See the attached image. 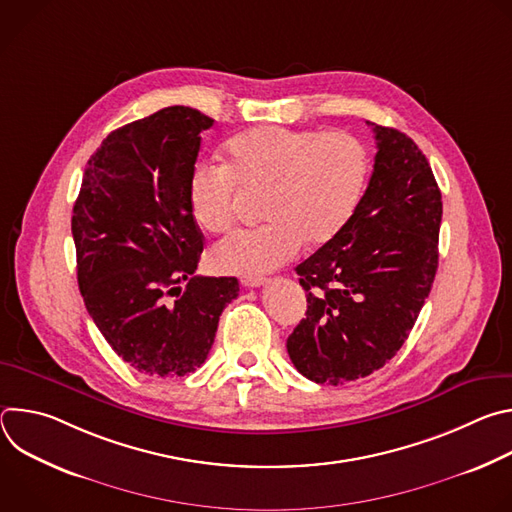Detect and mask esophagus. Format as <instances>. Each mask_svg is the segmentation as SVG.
I'll list each match as a JSON object with an SVG mask.
<instances>
[{"mask_svg": "<svg viewBox=\"0 0 512 512\" xmlns=\"http://www.w3.org/2000/svg\"><path fill=\"white\" fill-rule=\"evenodd\" d=\"M265 281L267 279L263 275H245V277H241V283L245 287H261Z\"/></svg>", "mask_w": 512, "mask_h": 512, "instance_id": "1", "label": "esophagus"}]
</instances>
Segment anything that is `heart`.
<instances>
[{"label": "heart", "instance_id": "heart-1", "mask_svg": "<svg viewBox=\"0 0 512 512\" xmlns=\"http://www.w3.org/2000/svg\"><path fill=\"white\" fill-rule=\"evenodd\" d=\"M369 178V156L346 131L255 127L227 143V164H198L188 182V204L206 233H225L237 214L239 190L265 192L267 225L218 243L210 265L223 273L271 271L302 245L320 247L340 235Z\"/></svg>", "mask_w": 512, "mask_h": 512}]
</instances>
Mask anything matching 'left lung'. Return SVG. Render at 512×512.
Segmentation results:
<instances>
[{"label": "left lung", "instance_id": "left-lung-1", "mask_svg": "<svg viewBox=\"0 0 512 512\" xmlns=\"http://www.w3.org/2000/svg\"><path fill=\"white\" fill-rule=\"evenodd\" d=\"M377 156L348 225L296 267L308 312L287 338L314 383L369 377L407 340L437 271L442 192L411 137L373 123Z\"/></svg>", "mask_w": 512, "mask_h": 512}]
</instances>
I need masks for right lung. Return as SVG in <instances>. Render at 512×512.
<instances>
[{"mask_svg": "<svg viewBox=\"0 0 512 512\" xmlns=\"http://www.w3.org/2000/svg\"><path fill=\"white\" fill-rule=\"evenodd\" d=\"M212 123L174 105L111 131L87 162L72 208L87 312L129 367L150 377L194 373L239 296L235 277L194 273L204 237L188 182L200 131Z\"/></svg>", "mask_w": 512, "mask_h": 512, "instance_id": "obj_1", "label": "right lung"}]
</instances>
